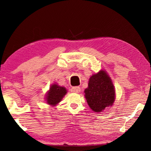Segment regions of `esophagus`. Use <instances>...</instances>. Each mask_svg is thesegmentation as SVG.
<instances>
[{"mask_svg":"<svg viewBox=\"0 0 151 151\" xmlns=\"http://www.w3.org/2000/svg\"><path fill=\"white\" fill-rule=\"evenodd\" d=\"M80 91V88L79 86H74V87L71 88V92L78 93H79Z\"/></svg>","mask_w":151,"mask_h":151,"instance_id":"esophagus-1","label":"esophagus"}]
</instances>
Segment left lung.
Returning a JSON list of instances; mask_svg holds the SVG:
<instances>
[{
	"instance_id": "8db88e82",
	"label": "left lung",
	"mask_w": 151,
	"mask_h": 151,
	"mask_svg": "<svg viewBox=\"0 0 151 151\" xmlns=\"http://www.w3.org/2000/svg\"><path fill=\"white\" fill-rule=\"evenodd\" d=\"M86 102L92 111L100 113L112 106L115 100V89L112 80L104 70L92 75L84 90Z\"/></svg>"
}]
</instances>
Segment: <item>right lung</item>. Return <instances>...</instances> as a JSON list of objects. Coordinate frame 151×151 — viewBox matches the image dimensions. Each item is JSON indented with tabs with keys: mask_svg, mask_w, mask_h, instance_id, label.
<instances>
[{
	"mask_svg": "<svg viewBox=\"0 0 151 151\" xmlns=\"http://www.w3.org/2000/svg\"><path fill=\"white\" fill-rule=\"evenodd\" d=\"M67 90L64 86H61L56 83L51 84L49 90L47 92L45 101L47 104L55 106L61 102L62 99L67 94Z\"/></svg>",
	"mask_w": 151,
	"mask_h": 151,
	"instance_id": "right-lung-1",
	"label": "right lung"
}]
</instances>
